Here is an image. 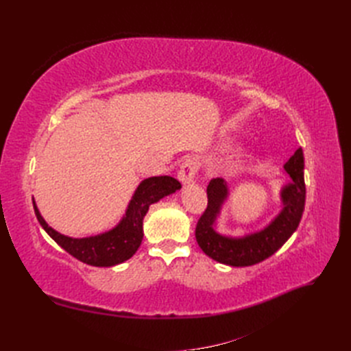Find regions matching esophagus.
I'll use <instances>...</instances> for the list:
<instances>
[{"label": "esophagus", "mask_w": 351, "mask_h": 351, "mask_svg": "<svg viewBox=\"0 0 351 351\" xmlns=\"http://www.w3.org/2000/svg\"><path fill=\"white\" fill-rule=\"evenodd\" d=\"M196 174H197V162L195 159L189 158L186 161H183L182 167L178 169V180L183 184H189L190 182H193Z\"/></svg>", "instance_id": "obj_1"}]
</instances>
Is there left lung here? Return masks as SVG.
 <instances>
[{"label": "left lung", "instance_id": "8db88e82", "mask_svg": "<svg viewBox=\"0 0 351 351\" xmlns=\"http://www.w3.org/2000/svg\"><path fill=\"white\" fill-rule=\"evenodd\" d=\"M291 183L282 187V209L268 227L240 239L221 236L214 230L221 206L228 197V187L222 178H212L208 184V206L196 226L199 247L214 261L230 267H250L272 256L299 227L304 210V158L302 147L284 165Z\"/></svg>", "mask_w": 351, "mask_h": 351}]
</instances>
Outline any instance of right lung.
Segmentation results:
<instances>
[{
  "label": "right lung",
  "mask_w": 351,
  "mask_h": 351,
  "mask_svg": "<svg viewBox=\"0 0 351 351\" xmlns=\"http://www.w3.org/2000/svg\"><path fill=\"white\" fill-rule=\"evenodd\" d=\"M178 189H182V184L178 180L169 176L143 180L139 187L136 189L120 224L107 232H102V234L84 239H71L60 234L40 217L35 202L34 208L42 228L71 256L83 263L92 265V267H114V265L130 259L139 249L143 239V217L149 206L159 199L174 193Z\"/></svg>",
  "instance_id": "add662e5"
}]
</instances>
